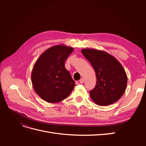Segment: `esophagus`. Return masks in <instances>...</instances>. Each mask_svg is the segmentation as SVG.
Returning a JSON list of instances; mask_svg holds the SVG:
<instances>
[{
  "mask_svg": "<svg viewBox=\"0 0 146 146\" xmlns=\"http://www.w3.org/2000/svg\"><path fill=\"white\" fill-rule=\"evenodd\" d=\"M79 82H80V83H83L84 82H85V79H84L83 78H82L80 81H79Z\"/></svg>",
  "mask_w": 146,
  "mask_h": 146,
  "instance_id": "34e87169",
  "label": "esophagus"
}]
</instances>
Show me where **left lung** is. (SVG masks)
<instances>
[{
	"label": "left lung",
	"instance_id": "8db88e82",
	"mask_svg": "<svg viewBox=\"0 0 146 146\" xmlns=\"http://www.w3.org/2000/svg\"><path fill=\"white\" fill-rule=\"evenodd\" d=\"M82 52L91 64L98 80L96 87L90 91V98L100 106L115 103L127 88V76L123 66L115 57L105 51L83 48Z\"/></svg>",
	"mask_w": 146,
	"mask_h": 146
}]
</instances>
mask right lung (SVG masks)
Segmentation results:
<instances>
[{"mask_svg":"<svg viewBox=\"0 0 146 146\" xmlns=\"http://www.w3.org/2000/svg\"><path fill=\"white\" fill-rule=\"evenodd\" d=\"M74 48L58 44L47 48L39 56L32 69L33 88L40 98L48 103L67 98L74 90L75 82L64 66Z\"/></svg>","mask_w":146,"mask_h":146,"instance_id":"obj_1","label":"right lung"}]
</instances>
